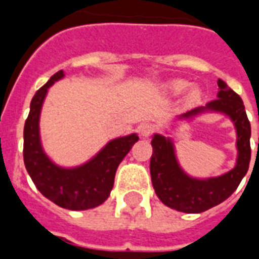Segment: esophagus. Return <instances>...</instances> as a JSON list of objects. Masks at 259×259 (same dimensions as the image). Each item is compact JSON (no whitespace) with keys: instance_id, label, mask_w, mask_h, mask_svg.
<instances>
[{"instance_id":"34e87169","label":"esophagus","mask_w":259,"mask_h":259,"mask_svg":"<svg viewBox=\"0 0 259 259\" xmlns=\"http://www.w3.org/2000/svg\"><path fill=\"white\" fill-rule=\"evenodd\" d=\"M152 132H154V124L151 123H141L139 126V133L143 139H147L148 136L152 135Z\"/></svg>"}]
</instances>
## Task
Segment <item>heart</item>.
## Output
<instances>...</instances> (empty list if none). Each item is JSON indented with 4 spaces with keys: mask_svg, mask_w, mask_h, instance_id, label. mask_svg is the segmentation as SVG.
<instances>
[{
    "mask_svg": "<svg viewBox=\"0 0 259 259\" xmlns=\"http://www.w3.org/2000/svg\"><path fill=\"white\" fill-rule=\"evenodd\" d=\"M186 87H187V81H185V80H172V81H168L165 84V89L172 94H180ZM198 98H200V90L195 87L190 89L186 94V101L187 102H195Z\"/></svg>",
    "mask_w": 259,
    "mask_h": 259,
    "instance_id": "b5f03b06",
    "label": "heart"
}]
</instances>
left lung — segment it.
Returning a JSON list of instances; mask_svg holds the SVG:
<instances>
[{"label":"left lung","mask_w":259,"mask_h":259,"mask_svg":"<svg viewBox=\"0 0 259 259\" xmlns=\"http://www.w3.org/2000/svg\"><path fill=\"white\" fill-rule=\"evenodd\" d=\"M217 97V100L208 102L204 107H197L182 115H176L170 127H175L180 122L193 120L204 113H219L229 118L236 132L237 150L236 163L230 170L211 178L191 176L180 165L172 132L165 129V135L154 133L152 136V155L150 162L152 186L158 198L176 211L200 213L223 202L239 187L250 166L251 126L244 104L221 79L218 80Z\"/></svg>","instance_id":"obj_1"}]
</instances>
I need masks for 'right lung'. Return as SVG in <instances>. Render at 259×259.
<instances>
[{
	"label": "right lung",
	"mask_w": 259,
	"mask_h": 259,
	"mask_svg": "<svg viewBox=\"0 0 259 259\" xmlns=\"http://www.w3.org/2000/svg\"><path fill=\"white\" fill-rule=\"evenodd\" d=\"M64 77L65 72L59 70L31 100L23 130V159L27 174L46 198L70 211H85L101 205L109 197L119 163L139 141V136L130 133L112 139L94 157L76 166L54 162L42 147L40 116L50 87Z\"/></svg>",
	"instance_id": "add662e5"
}]
</instances>
